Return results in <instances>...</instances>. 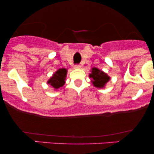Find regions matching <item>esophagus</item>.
<instances>
[{
	"mask_svg": "<svg viewBox=\"0 0 154 154\" xmlns=\"http://www.w3.org/2000/svg\"><path fill=\"white\" fill-rule=\"evenodd\" d=\"M74 68L77 69H81V66L80 65H75V66H74Z\"/></svg>",
	"mask_w": 154,
	"mask_h": 154,
	"instance_id": "esophagus-1",
	"label": "esophagus"
}]
</instances>
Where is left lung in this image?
<instances>
[{"instance_id": "left-lung-1", "label": "left lung", "mask_w": 154, "mask_h": 154, "mask_svg": "<svg viewBox=\"0 0 154 154\" xmlns=\"http://www.w3.org/2000/svg\"><path fill=\"white\" fill-rule=\"evenodd\" d=\"M89 77L91 78V82L94 87L97 88H104L106 83L110 80V77L103 71L93 67L91 69Z\"/></svg>"}]
</instances>
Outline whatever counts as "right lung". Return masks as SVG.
<instances>
[{
  "label": "right lung",
  "instance_id": "1",
  "mask_svg": "<svg viewBox=\"0 0 154 154\" xmlns=\"http://www.w3.org/2000/svg\"><path fill=\"white\" fill-rule=\"evenodd\" d=\"M67 75V69L65 68L59 69L48 80L47 83L50 85L54 90H58L64 85Z\"/></svg>",
  "mask_w": 154,
  "mask_h": 154
}]
</instances>
